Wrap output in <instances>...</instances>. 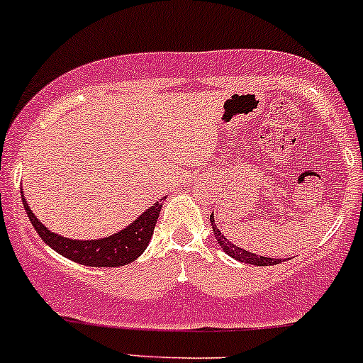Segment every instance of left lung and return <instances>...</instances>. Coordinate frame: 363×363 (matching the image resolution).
Wrapping results in <instances>:
<instances>
[{
  "instance_id": "left-lung-1",
  "label": "left lung",
  "mask_w": 363,
  "mask_h": 363,
  "mask_svg": "<svg viewBox=\"0 0 363 363\" xmlns=\"http://www.w3.org/2000/svg\"><path fill=\"white\" fill-rule=\"evenodd\" d=\"M210 222H212V227H213V234H215V240H217L218 245L222 246V250L229 255V257L236 258V260L240 262H245V264H252V265H260V267H267V265H277L281 264V258H267V257H258V255H255L252 252H246V250L240 248V246L233 245L229 240H225L224 234L220 233V230L217 229V225H215V220H213V213L210 215Z\"/></svg>"
}]
</instances>
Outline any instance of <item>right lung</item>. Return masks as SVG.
Segmentation results:
<instances>
[{"instance_id":"add662e5","label":"right lung","mask_w":363,"mask_h":363,"mask_svg":"<svg viewBox=\"0 0 363 363\" xmlns=\"http://www.w3.org/2000/svg\"><path fill=\"white\" fill-rule=\"evenodd\" d=\"M22 201L27 217L30 218V224L38 230L41 240L65 258H70L72 262H77V264L87 267H121L136 260L139 255L145 252L146 246H148L162 210L160 200L155 203L151 208L146 210L141 217L136 218L129 227H125L121 233L113 234V236L96 241H74L48 230L35 218V215L30 212L29 205L23 200V196Z\"/></svg>"}]
</instances>
